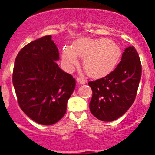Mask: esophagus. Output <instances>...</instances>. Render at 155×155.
<instances>
[{"mask_svg":"<svg viewBox=\"0 0 155 155\" xmlns=\"http://www.w3.org/2000/svg\"><path fill=\"white\" fill-rule=\"evenodd\" d=\"M76 81H77V83L79 84H84L86 83V81L83 79H81V78H77V79H76Z\"/></svg>","mask_w":155,"mask_h":155,"instance_id":"esophagus-1","label":"esophagus"}]
</instances>
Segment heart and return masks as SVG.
Here are the masks:
<instances>
[{
	"label": "heart",
	"mask_w": 155,
	"mask_h": 155,
	"mask_svg": "<svg viewBox=\"0 0 155 155\" xmlns=\"http://www.w3.org/2000/svg\"><path fill=\"white\" fill-rule=\"evenodd\" d=\"M121 50L116 43L107 38H82L76 41L70 47H64L61 58L68 70H73L79 63V58H84V68L92 77H100L109 73L120 58Z\"/></svg>",
	"instance_id": "b5f03b06"
}]
</instances>
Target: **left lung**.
<instances>
[{
    "label": "left lung",
    "mask_w": 155,
    "mask_h": 155,
    "mask_svg": "<svg viewBox=\"0 0 155 155\" xmlns=\"http://www.w3.org/2000/svg\"><path fill=\"white\" fill-rule=\"evenodd\" d=\"M141 75L137 52L134 46L127 47L112 72L89 82L93 92L89 103L92 114L103 121H112L122 116L134 102Z\"/></svg>",
    "instance_id": "obj_1"
}]
</instances>
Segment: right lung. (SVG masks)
Wrapping results in <instances>:
<instances>
[{
    "label": "right lung",
    "instance_id": "obj_1",
    "mask_svg": "<svg viewBox=\"0 0 155 155\" xmlns=\"http://www.w3.org/2000/svg\"><path fill=\"white\" fill-rule=\"evenodd\" d=\"M59 54L51 36L27 44L15 60L13 84L18 104L36 122L51 125L66 111L76 80L56 63Z\"/></svg>",
    "mask_w": 155,
    "mask_h": 155
}]
</instances>
